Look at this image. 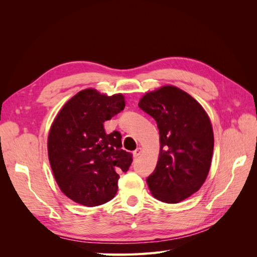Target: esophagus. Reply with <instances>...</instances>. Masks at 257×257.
Masks as SVG:
<instances>
[{"label":"esophagus","mask_w":257,"mask_h":257,"mask_svg":"<svg viewBox=\"0 0 257 257\" xmlns=\"http://www.w3.org/2000/svg\"><path fill=\"white\" fill-rule=\"evenodd\" d=\"M142 153H143V149L142 148H137V149L133 152V157L135 158V159H137L139 155H142Z\"/></svg>","instance_id":"1"}]
</instances>
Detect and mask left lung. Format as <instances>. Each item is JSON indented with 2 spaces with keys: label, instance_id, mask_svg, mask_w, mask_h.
Listing matches in <instances>:
<instances>
[{
  "label": "left lung",
  "instance_id": "obj_1",
  "mask_svg": "<svg viewBox=\"0 0 257 257\" xmlns=\"http://www.w3.org/2000/svg\"><path fill=\"white\" fill-rule=\"evenodd\" d=\"M139 108L157 121L160 157L147 178L152 195L177 204L197 192L209 173L213 132L204 108L188 93L173 85L149 92Z\"/></svg>",
  "mask_w": 257,
  "mask_h": 257
}]
</instances>
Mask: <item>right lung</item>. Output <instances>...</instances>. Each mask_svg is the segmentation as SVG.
Returning a JSON list of instances; mask_svg holds the SVG:
<instances>
[{"instance_id":"right-lung-1","label":"right lung","mask_w":257,"mask_h":257,"mask_svg":"<svg viewBox=\"0 0 257 257\" xmlns=\"http://www.w3.org/2000/svg\"><path fill=\"white\" fill-rule=\"evenodd\" d=\"M122 94L107 96L94 89L80 91L54 119L48 136V157L61 191L87 207L114 197L120 176L133 158L121 149V134H106L104 122L121 112Z\"/></svg>"}]
</instances>
